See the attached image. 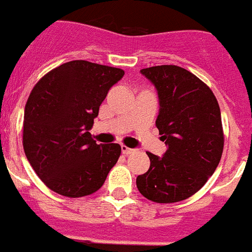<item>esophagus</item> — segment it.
<instances>
[{
    "label": "esophagus",
    "mask_w": 252,
    "mask_h": 252,
    "mask_svg": "<svg viewBox=\"0 0 252 252\" xmlns=\"http://www.w3.org/2000/svg\"><path fill=\"white\" fill-rule=\"evenodd\" d=\"M122 153L123 155H126V156H128V155H132V153H134V149L126 147V145H122Z\"/></svg>",
    "instance_id": "34e87169"
}]
</instances>
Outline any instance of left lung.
<instances>
[{
	"label": "left lung",
	"instance_id": "left-lung-1",
	"mask_svg": "<svg viewBox=\"0 0 252 252\" xmlns=\"http://www.w3.org/2000/svg\"><path fill=\"white\" fill-rule=\"evenodd\" d=\"M158 96L156 126L168 147L162 157L147 155L151 166L136 178L145 198L173 203L202 188L220 164L223 152L220 109L211 90L178 66L143 68Z\"/></svg>",
	"mask_w": 252,
	"mask_h": 252
}]
</instances>
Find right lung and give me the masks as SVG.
<instances>
[{"mask_svg": "<svg viewBox=\"0 0 252 252\" xmlns=\"http://www.w3.org/2000/svg\"><path fill=\"white\" fill-rule=\"evenodd\" d=\"M123 76L116 67L71 61L32 88L25 107V155L58 194L76 198L95 193L118 162L120 145L96 144L90 130L108 91Z\"/></svg>", "mask_w": 252, "mask_h": 252, "instance_id": "add662e5", "label": "right lung"}]
</instances>
